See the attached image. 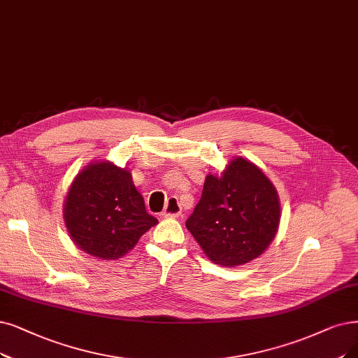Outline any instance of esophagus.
Returning <instances> with one entry per match:
<instances>
[{
  "instance_id": "esophagus-1",
  "label": "esophagus",
  "mask_w": 358,
  "mask_h": 358,
  "mask_svg": "<svg viewBox=\"0 0 358 358\" xmlns=\"http://www.w3.org/2000/svg\"><path fill=\"white\" fill-rule=\"evenodd\" d=\"M180 213H182V208L179 204V199L175 196H170L167 199L166 208L162 211V216L163 217H178Z\"/></svg>"
}]
</instances>
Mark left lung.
<instances>
[{"label":"left lung","instance_id":"1","mask_svg":"<svg viewBox=\"0 0 358 358\" xmlns=\"http://www.w3.org/2000/svg\"><path fill=\"white\" fill-rule=\"evenodd\" d=\"M279 216L273 185L255 164L238 157L220 176L206 178L187 227L211 262L234 267L264 252L278 232Z\"/></svg>","mask_w":358,"mask_h":358}]
</instances>
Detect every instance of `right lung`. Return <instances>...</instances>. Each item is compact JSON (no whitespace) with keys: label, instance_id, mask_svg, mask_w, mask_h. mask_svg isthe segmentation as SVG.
Listing matches in <instances>:
<instances>
[{"label":"right lung","instance_id":"1","mask_svg":"<svg viewBox=\"0 0 358 358\" xmlns=\"http://www.w3.org/2000/svg\"><path fill=\"white\" fill-rule=\"evenodd\" d=\"M66 227L75 244L103 260L120 259L157 224L129 171L108 162L83 169L66 196Z\"/></svg>","mask_w":358,"mask_h":358}]
</instances>
